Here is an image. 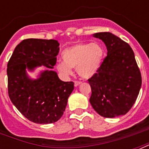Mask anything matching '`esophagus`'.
I'll return each instance as SVG.
<instances>
[{
    "label": "esophagus",
    "instance_id": "34e87169",
    "mask_svg": "<svg viewBox=\"0 0 149 149\" xmlns=\"http://www.w3.org/2000/svg\"><path fill=\"white\" fill-rule=\"evenodd\" d=\"M81 84V83L80 82V81H75L74 86H75V87H77V86H79V85H80Z\"/></svg>",
    "mask_w": 149,
    "mask_h": 149
}]
</instances>
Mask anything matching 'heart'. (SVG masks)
Returning a JSON list of instances; mask_svg holds the SVG:
<instances>
[{"instance_id": "1", "label": "heart", "mask_w": 149, "mask_h": 149, "mask_svg": "<svg viewBox=\"0 0 149 149\" xmlns=\"http://www.w3.org/2000/svg\"><path fill=\"white\" fill-rule=\"evenodd\" d=\"M104 56V50L99 43H80L62 52L63 61L58 62L56 68L65 77L72 74V68H76L81 78L90 79L100 69Z\"/></svg>"}]
</instances>
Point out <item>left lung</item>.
I'll use <instances>...</instances> for the list:
<instances>
[{
    "instance_id": "8db88e82",
    "label": "left lung",
    "mask_w": 149,
    "mask_h": 149,
    "mask_svg": "<svg viewBox=\"0 0 149 149\" xmlns=\"http://www.w3.org/2000/svg\"><path fill=\"white\" fill-rule=\"evenodd\" d=\"M93 36L104 43L108 52L97 74L88 80L91 105L104 117L125 115L134 104L142 83L134 52L128 43L111 33Z\"/></svg>"
}]
</instances>
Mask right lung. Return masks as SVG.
<instances>
[{"mask_svg": "<svg viewBox=\"0 0 149 149\" xmlns=\"http://www.w3.org/2000/svg\"><path fill=\"white\" fill-rule=\"evenodd\" d=\"M60 44L56 40L26 39L15 48L7 65L8 96L12 103L28 120L36 124L55 123L64 114L73 82L60 80L52 70L56 62ZM41 65L48 70L36 79L27 71Z\"/></svg>", "mask_w": 149, "mask_h": 149, "instance_id": "right-lung-1", "label": "right lung"}]
</instances>
